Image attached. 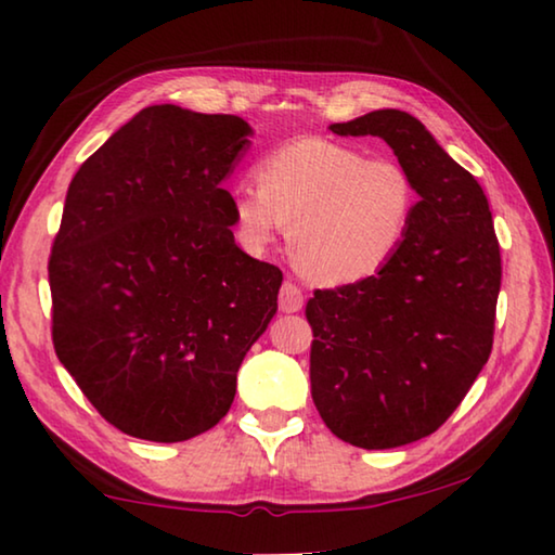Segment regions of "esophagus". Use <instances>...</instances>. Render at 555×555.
<instances>
[{
    "label": "esophagus",
    "instance_id": "esophagus-1",
    "mask_svg": "<svg viewBox=\"0 0 555 555\" xmlns=\"http://www.w3.org/2000/svg\"><path fill=\"white\" fill-rule=\"evenodd\" d=\"M279 308L284 313H298L300 308H304V294H300V288L296 284H291V281H286L279 291Z\"/></svg>",
    "mask_w": 555,
    "mask_h": 555
}]
</instances>
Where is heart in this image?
I'll list each match as a JSON object with an SVG mask.
<instances>
[{
  "mask_svg": "<svg viewBox=\"0 0 555 555\" xmlns=\"http://www.w3.org/2000/svg\"><path fill=\"white\" fill-rule=\"evenodd\" d=\"M255 173L257 185H240L232 195L242 244L267 249L288 224L298 269L327 284L377 274L406 240L418 203L401 164L323 137L276 146Z\"/></svg>",
  "mask_w": 555,
  "mask_h": 555,
  "instance_id": "obj_1",
  "label": "heart"
}]
</instances>
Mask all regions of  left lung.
<instances>
[{"label":"left lung","mask_w":555,"mask_h":555,"mask_svg":"<svg viewBox=\"0 0 555 555\" xmlns=\"http://www.w3.org/2000/svg\"><path fill=\"white\" fill-rule=\"evenodd\" d=\"M331 131L384 139L418 203L377 274L308 300L311 393L345 443L399 448L436 434L490 360L500 242L480 183L409 112L374 109Z\"/></svg>","instance_id":"1"}]
</instances>
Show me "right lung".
I'll use <instances>...</instances> for the list:
<instances>
[{"label": "right lung", "mask_w": 555, "mask_h": 555, "mask_svg": "<svg viewBox=\"0 0 555 555\" xmlns=\"http://www.w3.org/2000/svg\"><path fill=\"white\" fill-rule=\"evenodd\" d=\"M234 115L154 105L78 168L49 259L55 354L121 434L178 443L220 424L276 313L279 267L234 244L222 181Z\"/></svg>", "instance_id": "1"}]
</instances>
